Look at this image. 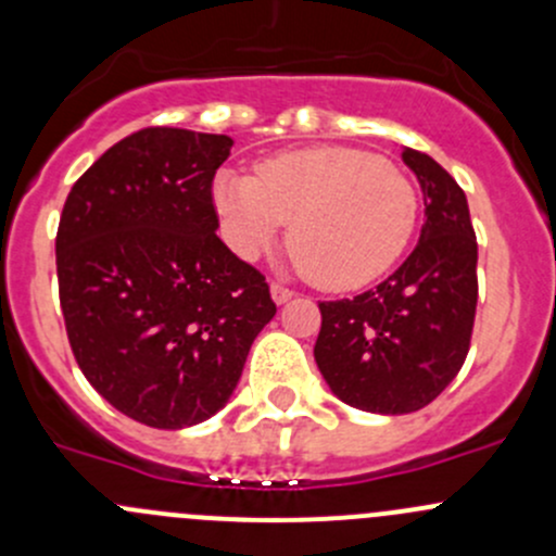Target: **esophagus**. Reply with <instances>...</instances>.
<instances>
[{
  "label": "esophagus",
  "mask_w": 556,
  "mask_h": 556,
  "mask_svg": "<svg viewBox=\"0 0 556 556\" xmlns=\"http://www.w3.org/2000/svg\"><path fill=\"white\" fill-rule=\"evenodd\" d=\"M271 299H274V304L282 306L293 299V290L285 288V285H279V282H271Z\"/></svg>",
  "instance_id": "obj_1"
}]
</instances>
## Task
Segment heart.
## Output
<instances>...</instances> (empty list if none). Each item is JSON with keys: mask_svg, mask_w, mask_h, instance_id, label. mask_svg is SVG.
<instances>
[{"mask_svg": "<svg viewBox=\"0 0 556 556\" xmlns=\"http://www.w3.org/2000/svg\"><path fill=\"white\" fill-rule=\"evenodd\" d=\"M215 206L226 237L252 261L290 226L288 247L306 279L330 293L379 279L417 226V190L390 161L355 148L274 155L252 174L223 169Z\"/></svg>", "mask_w": 556, "mask_h": 556, "instance_id": "heart-1", "label": "heart"}]
</instances>
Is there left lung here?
<instances>
[{
    "mask_svg": "<svg viewBox=\"0 0 556 556\" xmlns=\"http://www.w3.org/2000/svg\"><path fill=\"white\" fill-rule=\"evenodd\" d=\"M425 226L395 274L355 299L323 301L314 361L330 392L371 414H412L457 377L470 346L479 247L468 199L444 166L403 148Z\"/></svg>",
    "mask_w": 556,
    "mask_h": 556,
    "instance_id": "1",
    "label": "left lung"
}]
</instances>
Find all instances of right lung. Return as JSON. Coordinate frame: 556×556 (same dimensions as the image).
Here are the masks:
<instances>
[{"mask_svg": "<svg viewBox=\"0 0 556 556\" xmlns=\"http://www.w3.org/2000/svg\"><path fill=\"white\" fill-rule=\"evenodd\" d=\"M231 148L226 134L142 128L72 185L61 212L55 271L77 366L150 428L220 412L277 314L263 274L215 233L212 179Z\"/></svg>", "mask_w": 556, "mask_h": 556, "instance_id": "obj_1", "label": "right lung"}]
</instances>
